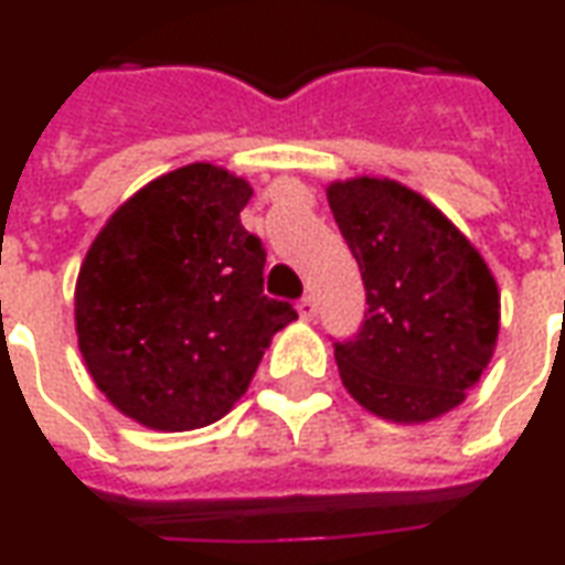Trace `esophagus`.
Returning <instances> with one entry per match:
<instances>
[{"mask_svg": "<svg viewBox=\"0 0 565 565\" xmlns=\"http://www.w3.org/2000/svg\"><path fill=\"white\" fill-rule=\"evenodd\" d=\"M296 308H299V318L302 320H311L315 315H318V302H315V296H302Z\"/></svg>", "mask_w": 565, "mask_h": 565, "instance_id": "34e87169", "label": "esophagus"}]
</instances>
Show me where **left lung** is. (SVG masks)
Returning <instances> with one entry per match:
<instances>
[{"label":"left lung","mask_w":565,"mask_h":565,"mask_svg":"<svg viewBox=\"0 0 565 565\" xmlns=\"http://www.w3.org/2000/svg\"><path fill=\"white\" fill-rule=\"evenodd\" d=\"M327 199L369 306L354 339L335 342L344 391L393 424L448 415L497 351L493 271L429 199L399 181H332Z\"/></svg>","instance_id":"left-lung-1"}]
</instances>
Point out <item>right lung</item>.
Masks as SVG:
<instances>
[{"label": "right lung", "mask_w": 565, "mask_h": 565, "mask_svg": "<svg viewBox=\"0 0 565 565\" xmlns=\"http://www.w3.org/2000/svg\"><path fill=\"white\" fill-rule=\"evenodd\" d=\"M254 190L211 162L160 174L93 238L75 284L90 379L117 412L162 433L221 420L290 302L263 294L266 250L242 226Z\"/></svg>", "instance_id": "add662e5"}]
</instances>
